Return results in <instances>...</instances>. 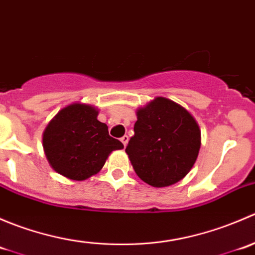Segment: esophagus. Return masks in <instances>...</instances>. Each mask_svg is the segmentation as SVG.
<instances>
[{"instance_id":"34e87169","label":"esophagus","mask_w":255,"mask_h":255,"mask_svg":"<svg viewBox=\"0 0 255 255\" xmlns=\"http://www.w3.org/2000/svg\"><path fill=\"white\" fill-rule=\"evenodd\" d=\"M128 139H129V138H128V135H123V137L121 138V142L123 143V145L127 146V144H128Z\"/></svg>"}]
</instances>
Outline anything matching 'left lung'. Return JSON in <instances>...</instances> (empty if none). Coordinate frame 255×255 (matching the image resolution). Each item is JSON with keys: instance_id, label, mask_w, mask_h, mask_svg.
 <instances>
[{"instance_id": "obj_1", "label": "left lung", "mask_w": 255, "mask_h": 255, "mask_svg": "<svg viewBox=\"0 0 255 255\" xmlns=\"http://www.w3.org/2000/svg\"><path fill=\"white\" fill-rule=\"evenodd\" d=\"M201 146V130L186 109L165 97L137 110L128 154L135 174L153 187L175 184L189 174Z\"/></svg>"}]
</instances>
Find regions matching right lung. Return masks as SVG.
Returning a JSON list of instances; mask_svg holds the SVG:
<instances>
[{"instance_id":"add662e5","label":"right lung","mask_w":255,"mask_h":255,"mask_svg":"<svg viewBox=\"0 0 255 255\" xmlns=\"http://www.w3.org/2000/svg\"><path fill=\"white\" fill-rule=\"evenodd\" d=\"M92 105L74 102L60 110L43 132L48 163L60 175L82 181L102 169L113 150L123 144L109 134Z\"/></svg>"}]
</instances>
